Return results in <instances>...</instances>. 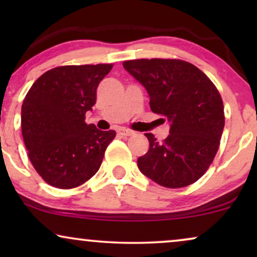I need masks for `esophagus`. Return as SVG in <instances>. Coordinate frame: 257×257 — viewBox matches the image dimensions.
I'll return each mask as SVG.
<instances>
[{
  "mask_svg": "<svg viewBox=\"0 0 257 257\" xmlns=\"http://www.w3.org/2000/svg\"><path fill=\"white\" fill-rule=\"evenodd\" d=\"M118 132H119V135H121V136H124V137H128V136H132L133 133V131H131V130H128V128H125V127H121V128H119L118 130Z\"/></svg>",
  "mask_w": 257,
  "mask_h": 257,
  "instance_id": "1",
  "label": "esophagus"
}]
</instances>
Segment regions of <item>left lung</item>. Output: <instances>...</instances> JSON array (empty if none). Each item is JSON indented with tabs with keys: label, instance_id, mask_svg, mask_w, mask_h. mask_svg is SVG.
I'll return each instance as SVG.
<instances>
[{
	"label": "left lung",
	"instance_id": "obj_1",
	"mask_svg": "<svg viewBox=\"0 0 257 257\" xmlns=\"http://www.w3.org/2000/svg\"><path fill=\"white\" fill-rule=\"evenodd\" d=\"M122 66L145 87L150 106L170 122L163 143L152 133L140 172L167 188L193 184L205 174L219 150L224 127L219 91L201 70L180 59H133Z\"/></svg>",
	"mask_w": 257,
	"mask_h": 257
}]
</instances>
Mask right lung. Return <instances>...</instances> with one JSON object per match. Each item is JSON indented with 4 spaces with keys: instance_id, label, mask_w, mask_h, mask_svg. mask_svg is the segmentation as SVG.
I'll return each mask as SVG.
<instances>
[{
    "instance_id": "add662e5",
    "label": "right lung",
    "mask_w": 257,
    "mask_h": 257,
    "mask_svg": "<svg viewBox=\"0 0 257 257\" xmlns=\"http://www.w3.org/2000/svg\"><path fill=\"white\" fill-rule=\"evenodd\" d=\"M112 64L65 65L43 73L22 104V136L29 159L45 182L80 186L99 170L115 132L86 124L97 87Z\"/></svg>"
}]
</instances>
